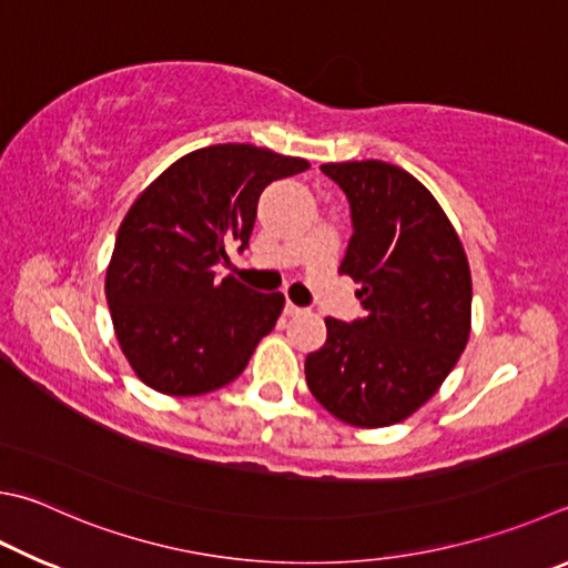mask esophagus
I'll use <instances>...</instances> for the list:
<instances>
[{
	"label": "esophagus",
	"mask_w": 568,
	"mask_h": 568,
	"mask_svg": "<svg viewBox=\"0 0 568 568\" xmlns=\"http://www.w3.org/2000/svg\"><path fill=\"white\" fill-rule=\"evenodd\" d=\"M303 313H305V307L295 305V303H291V301L285 303V315H287V317H293V315H303Z\"/></svg>",
	"instance_id": "1"
}]
</instances>
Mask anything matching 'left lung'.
I'll list each match as a JSON object with an SVG mask.
<instances>
[{
  "instance_id": "1",
  "label": "left lung",
  "mask_w": 568,
  "mask_h": 568,
  "mask_svg": "<svg viewBox=\"0 0 568 568\" xmlns=\"http://www.w3.org/2000/svg\"><path fill=\"white\" fill-rule=\"evenodd\" d=\"M349 203L339 273L363 287V317H325V345L305 357V379L329 415L355 427H387L435 395L469 337L471 275L425 185L385 161L320 166Z\"/></svg>"
}]
</instances>
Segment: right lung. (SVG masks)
<instances>
[{
  "label": "right lung",
  "instance_id": "add662e5",
  "mask_svg": "<svg viewBox=\"0 0 568 568\" xmlns=\"http://www.w3.org/2000/svg\"><path fill=\"white\" fill-rule=\"evenodd\" d=\"M311 169L251 143H219L179 159L123 219L106 271V301L133 373L173 397L239 377L275 327L285 297L215 277L229 248H248L265 185Z\"/></svg>",
  "mask_w": 568,
  "mask_h": 568
}]
</instances>
